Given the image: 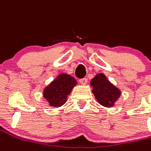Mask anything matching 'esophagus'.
<instances>
[{
  "instance_id": "34e87169",
  "label": "esophagus",
  "mask_w": 151,
  "mask_h": 151,
  "mask_svg": "<svg viewBox=\"0 0 151 151\" xmlns=\"http://www.w3.org/2000/svg\"><path fill=\"white\" fill-rule=\"evenodd\" d=\"M79 83H81V84H83V85H86V83H87V79L86 78H81L79 80Z\"/></svg>"
}]
</instances>
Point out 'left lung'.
Segmentation results:
<instances>
[{"instance_id":"obj_1","label":"left lung","mask_w":151,"mask_h":151,"mask_svg":"<svg viewBox=\"0 0 151 151\" xmlns=\"http://www.w3.org/2000/svg\"><path fill=\"white\" fill-rule=\"evenodd\" d=\"M92 92L97 101L105 107H112L119 98L121 91L106 78L105 74L98 73L91 81Z\"/></svg>"}]
</instances>
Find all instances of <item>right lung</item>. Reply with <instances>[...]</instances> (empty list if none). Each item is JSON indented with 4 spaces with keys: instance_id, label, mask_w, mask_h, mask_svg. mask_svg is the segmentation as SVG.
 <instances>
[{
    "instance_id": "right-lung-1",
    "label": "right lung",
    "mask_w": 151,
    "mask_h": 151,
    "mask_svg": "<svg viewBox=\"0 0 151 151\" xmlns=\"http://www.w3.org/2000/svg\"><path fill=\"white\" fill-rule=\"evenodd\" d=\"M77 81L67 73H60L43 91V97L50 106L60 107L65 104L67 97L76 86Z\"/></svg>"
}]
</instances>
